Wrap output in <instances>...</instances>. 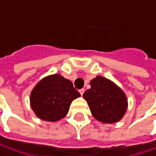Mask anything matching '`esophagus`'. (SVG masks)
<instances>
[{"instance_id":"esophagus-1","label":"esophagus","mask_w":156,"mask_h":156,"mask_svg":"<svg viewBox=\"0 0 156 156\" xmlns=\"http://www.w3.org/2000/svg\"><path fill=\"white\" fill-rule=\"evenodd\" d=\"M79 92H80V95H83V94H84V92H85V90H84V89L79 90Z\"/></svg>"}]
</instances>
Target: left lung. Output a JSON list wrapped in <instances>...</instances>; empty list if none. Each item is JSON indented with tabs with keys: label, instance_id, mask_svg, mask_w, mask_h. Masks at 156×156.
I'll list each match as a JSON object with an SVG mask.
<instances>
[{
	"label": "left lung",
	"instance_id": "8db88e82",
	"mask_svg": "<svg viewBox=\"0 0 156 156\" xmlns=\"http://www.w3.org/2000/svg\"><path fill=\"white\" fill-rule=\"evenodd\" d=\"M90 89L83 94L95 120L104 124L120 121L128 108L125 92L105 77L97 76L90 82Z\"/></svg>",
	"mask_w": 156,
	"mask_h": 156
}]
</instances>
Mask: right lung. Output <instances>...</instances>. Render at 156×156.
I'll return each mask as SVG.
<instances>
[{"instance_id":"add662e5","label":"right lung","mask_w":156,"mask_h":156,"mask_svg":"<svg viewBox=\"0 0 156 156\" xmlns=\"http://www.w3.org/2000/svg\"><path fill=\"white\" fill-rule=\"evenodd\" d=\"M80 96L70 80L54 74L44 77L33 88L30 107L41 120L55 122L66 115L71 102Z\"/></svg>"}]
</instances>
